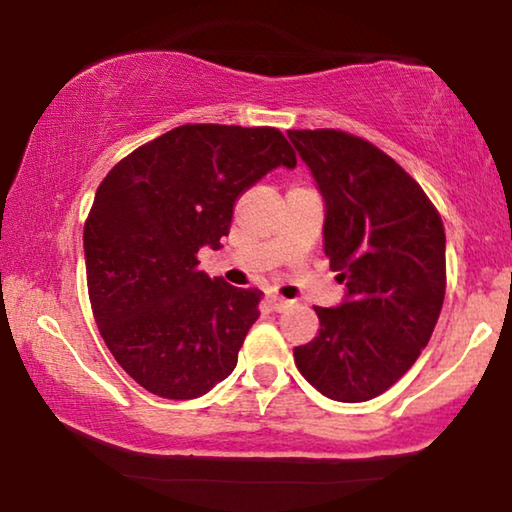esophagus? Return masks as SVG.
I'll return each instance as SVG.
<instances>
[{
    "mask_svg": "<svg viewBox=\"0 0 512 512\" xmlns=\"http://www.w3.org/2000/svg\"><path fill=\"white\" fill-rule=\"evenodd\" d=\"M269 304H271V308H273V311H276V313H285L287 308H292L294 301L278 297V294H271V297H269Z\"/></svg>",
    "mask_w": 512,
    "mask_h": 512,
    "instance_id": "34e87169",
    "label": "esophagus"
}]
</instances>
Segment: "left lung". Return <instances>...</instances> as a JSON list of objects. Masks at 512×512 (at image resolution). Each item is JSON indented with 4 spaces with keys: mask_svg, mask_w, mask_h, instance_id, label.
I'll list each match as a JSON object with an SVG mask.
<instances>
[{
    "mask_svg": "<svg viewBox=\"0 0 512 512\" xmlns=\"http://www.w3.org/2000/svg\"><path fill=\"white\" fill-rule=\"evenodd\" d=\"M287 136L325 201V255L345 285L341 304L315 306L320 331L294 348V362L325 397L369 401L415 364L441 315V215L369 141L336 129H292Z\"/></svg>",
    "mask_w": 512,
    "mask_h": 512,
    "instance_id": "8db88e82",
    "label": "left lung"
}]
</instances>
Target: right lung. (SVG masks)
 <instances>
[{
	"instance_id": "right-lung-1",
	"label": "right lung",
	"mask_w": 512,
	"mask_h": 512,
	"mask_svg": "<svg viewBox=\"0 0 512 512\" xmlns=\"http://www.w3.org/2000/svg\"><path fill=\"white\" fill-rule=\"evenodd\" d=\"M297 167L278 129L183 125L136 148L97 187L83 229L97 327L118 364L164 399H197L239 362L259 290L197 269L220 248L236 201Z\"/></svg>"
}]
</instances>
